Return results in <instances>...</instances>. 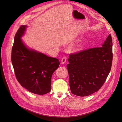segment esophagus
Masks as SVG:
<instances>
[{"label": "esophagus", "mask_w": 122, "mask_h": 122, "mask_svg": "<svg viewBox=\"0 0 122 122\" xmlns=\"http://www.w3.org/2000/svg\"><path fill=\"white\" fill-rule=\"evenodd\" d=\"M67 60V57L66 56H64L62 58V59H61V63L62 64H64Z\"/></svg>", "instance_id": "34e87169"}]
</instances>
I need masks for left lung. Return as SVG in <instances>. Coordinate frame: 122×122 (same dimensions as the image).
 I'll use <instances>...</instances> for the list:
<instances>
[{
  "label": "left lung",
  "instance_id": "left-lung-1",
  "mask_svg": "<svg viewBox=\"0 0 122 122\" xmlns=\"http://www.w3.org/2000/svg\"><path fill=\"white\" fill-rule=\"evenodd\" d=\"M112 59L110 34L101 47L70 54L67 68L71 92L79 97H86L97 92L110 73Z\"/></svg>",
  "mask_w": 122,
  "mask_h": 122
}]
</instances>
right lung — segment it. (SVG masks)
<instances>
[{
  "label": "right lung",
  "mask_w": 122,
  "mask_h": 122,
  "mask_svg": "<svg viewBox=\"0 0 122 122\" xmlns=\"http://www.w3.org/2000/svg\"><path fill=\"white\" fill-rule=\"evenodd\" d=\"M27 25H22L14 37L11 61L16 78L30 92L43 95L50 92L51 77L58 68V59L27 48L21 37Z\"/></svg>",
  "instance_id": "right-lung-1"
}]
</instances>
